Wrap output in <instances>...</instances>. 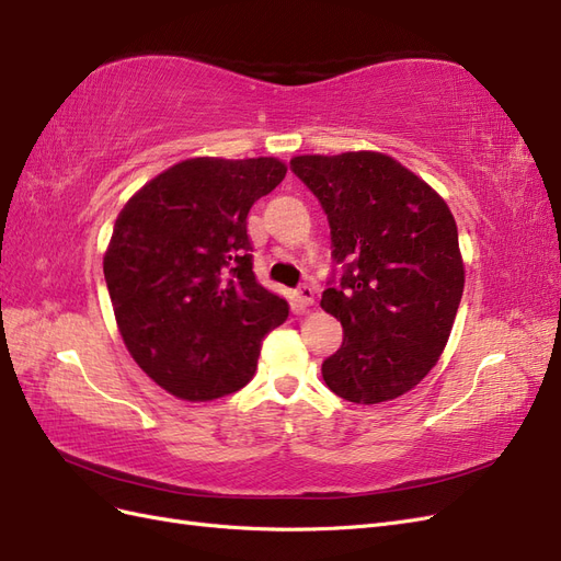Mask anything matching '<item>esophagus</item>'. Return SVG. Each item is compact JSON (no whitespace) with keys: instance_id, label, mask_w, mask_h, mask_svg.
Instances as JSON below:
<instances>
[{"instance_id":"obj_1","label":"esophagus","mask_w":561,"mask_h":561,"mask_svg":"<svg viewBox=\"0 0 561 561\" xmlns=\"http://www.w3.org/2000/svg\"><path fill=\"white\" fill-rule=\"evenodd\" d=\"M295 301H297V309L299 311H304V309H309V307H313V301H316V297H313V290L309 285H304V287H299V290L295 293Z\"/></svg>"}]
</instances>
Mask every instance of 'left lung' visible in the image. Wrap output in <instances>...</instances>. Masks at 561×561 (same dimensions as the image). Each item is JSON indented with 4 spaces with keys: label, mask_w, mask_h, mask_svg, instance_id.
<instances>
[{
    "label": "left lung",
    "mask_w": 561,
    "mask_h": 561,
    "mask_svg": "<svg viewBox=\"0 0 561 561\" xmlns=\"http://www.w3.org/2000/svg\"><path fill=\"white\" fill-rule=\"evenodd\" d=\"M293 171L330 219L332 257L346 262L320 307L344 328L322 363L339 398L379 404L412 390L443 355L466 266L445 198L381 151L301 154Z\"/></svg>",
    "instance_id": "obj_1"
}]
</instances>
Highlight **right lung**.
<instances>
[{
  "label": "right lung",
  "instance_id": "1",
  "mask_svg": "<svg viewBox=\"0 0 561 561\" xmlns=\"http://www.w3.org/2000/svg\"><path fill=\"white\" fill-rule=\"evenodd\" d=\"M285 173L276 157L184 159L116 217L103 257L116 328L145 375L180 400L243 388L262 336L290 313L254 278L248 236L254 201Z\"/></svg>",
  "mask_w": 561,
  "mask_h": 561
}]
</instances>
